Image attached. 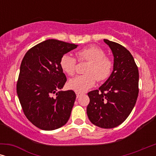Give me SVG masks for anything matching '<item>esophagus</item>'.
I'll use <instances>...</instances> for the list:
<instances>
[{"label":"esophagus","instance_id":"esophagus-1","mask_svg":"<svg viewBox=\"0 0 156 156\" xmlns=\"http://www.w3.org/2000/svg\"><path fill=\"white\" fill-rule=\"evenodd\" d=\"M76 99H78V98H80V97L81 96V94L78 93V92H76Z\"/></svg>","mask_w":156,"mask_h":156}]
</instances>
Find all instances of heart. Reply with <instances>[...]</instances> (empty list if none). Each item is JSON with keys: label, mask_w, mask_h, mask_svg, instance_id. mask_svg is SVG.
<instances>
[{"label": "heart", "mask_w": 156, "mask_h": 156, "mask_svg": "<svg viewBox=\"0 0 156 156\" xmlns=\"http://www.w3.org/2000/svg\"><path fill=\"white\" fill-rule=\"evenodd\" d=\"M76 55L79 61H86L88 65L84 70L86 74L70 79L68 86L71 89L76 92L84 93L95 84L96 79L101 82L109 76L113 64L111 59L105 56L102 49L97 46L87 47L78 50ZM59 65L66 74L73 75L76 69V59L69 54H65L61 57Z\"/></svg>", "instance_id": "obj_1"}]
</instances>
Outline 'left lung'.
I'll list each match as a JSON object with an SVG mask.
<instances>
[{
  "mask_svg": "<svg viewBox=\"0 0 156 156\" xmlns=\"http://www.w3.org/2000/svg\"><path fill=\"white\" fill-rule=\"evenodd\" d=\"M104 41L114 55L113 72L99 89L88 93L90 101L87 114L93 124L112 129L121 124L135 106L139 74L133 57L126 48L108 40Z\"/></svg>",
  "mask_w": 156,
  "mask_h": 156,
  "instance_id": "8db88e82",
  "label": "left lung"
}]
</instances>
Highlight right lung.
<instances>
[{"label": "right lung", "instance_id": "1", "mask_svg": "<svg viewBox=\"0 0 156 156\" xmlns=\"http://www.w3.org/2000/svg\"><path fill=\"white\" fill-rule=\"evenodd\" d=\"M77 46L49 39L30 49L23 57L17 94L25 116L40 129H57L69 120L76 94L72 90L60 91L67 78L59 60Z\"/></svg>", "mask_w": 156, "mask_h": 156}]
</instances>
